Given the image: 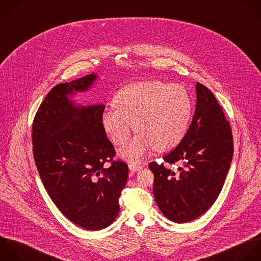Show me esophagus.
I'll use <instances>...</instances> for the list:
<instances>
[{
    "label": "esophagus",
    "mask_w": 261,
    "mask_h": 261,
    "mask_svg": "<svg viewBox=\"0 0 261 261\" xmlns=\"http://www.w3.org/2000/svg\"><path fill=\"white\" fill-rule=\"evenodd\" d=\"M129 169H130V171H132V172H137V171H140V170L142 169V165L132 163V164L129 165Z\"/></svg>",
    "instance_id": "esophagus-1"
}]
</instances>
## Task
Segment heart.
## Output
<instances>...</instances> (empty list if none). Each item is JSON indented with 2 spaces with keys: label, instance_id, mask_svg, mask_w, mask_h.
<instances>
[{
  "label": "heart",
  "instance_id": "obj_1",
  "mask_svg": "<svg viewBox=\"0 0 261 261\" xmlns=\"http://www.w3.org/2000/svg\"><path fill=\"white\" fill-rule=\"evenodd\" d=\"M116 109L106 110L101 125L109 138L123 145L132 131L138 134L119 155L138 161L154 148L169 150L185 136L192 115V99L187 89L179 84L143 81L129 84L114 97Z\"/></svg>",
  "mask_w": 261,
  "mask_h": 261
}]
</instances>
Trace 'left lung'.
Listing matches in <instances>:
<instances>
[{"mask_svg":"<svg viewBox=\"0 0 261 261\" xmlns=\"http://www.w3.org/2000/svg\"><path fill=\"white\" fill-rule=\"evenodd\" d=\"M196 107L189 129L179 145L164 156L166 165L152 162L153 195L163 215L187 223L203 215L217 200L232 163L234 146L229 122L213 92L195 84ZM182 163L179 172L170 164Z\"/></svg>","mask_w":261,"mask_h":261,"instance_id":"left-lung-1","label":"left lung"}]
</instances>
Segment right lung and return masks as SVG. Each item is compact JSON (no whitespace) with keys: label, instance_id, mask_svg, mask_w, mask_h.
I'll return each mask as SVG.
<instances>
[{"label":"right lung","instance_id":"right-lung-1","mask_svg":"<svg viewBox=\"0 0 261 261\" xmlns=\"http://www.w3.org/2000/svg\"><path fill=\"white\" fill-rule=\"evenodd\" d=\"M97 79L92 73L53 87L32 125L33 156L46 192L68 220L89 231L115 221L128 178V166L112 161L115 149L101 125L106 106L74 100Z\"/></svg>","mask_w":261,"mask_h":261}]
</instances>
